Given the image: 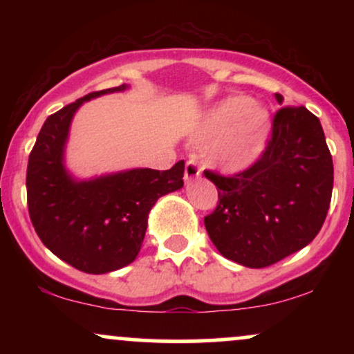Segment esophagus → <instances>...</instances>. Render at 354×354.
Returning a JSON list of instances; mask_svg holds the SVG:
<instances>
[{"label": "esophagus", "instance_id": "esophagus-1", "mask_svg": "<svg viewBox=\"0 0 354 354\" xmlns=\"http://www.w3.org/2000/svg\"><path fill=\"white\" fill-rule=\"evenodd\" d=\"M200 176H201L200 166L194 163V161H188V163H186V168H185V180L189 183V181L198 180Z\"/></svg>", "mask_w": 354, "mask_h": 354}]
</instances>
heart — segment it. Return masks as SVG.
I'll use <instances>...</instances> for the list:
<instances>
[{"label":"heart","instance_id":"heart-1","mask_svg":"<svg viewBox=\"0 0 354 354\" xmlns=\"http://www.w3.org/2000/svg\"><path fill=\"white\" fill-rule=\"evenodd\" d=\"M270 136V113L243 95L228 96L198 121L193 141L205 146L214 168L234 173L246 169L265 151Z\"/></svg>","mask_w":354,"mask_h":354}]
</instances>
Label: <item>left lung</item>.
<instances>
[{
  "label": "left lung",
  "mask_w": 354,
  "mask_h": 354,
  "mask_svg": "<svg viewBox=\"0 0 354 354\" xmlns=\"http://www.w3.org/2000/svg\"><path fill=\"white\" fill-rule=\"evenodd\" d=\"M283 104V96L276 93ZM219 205L205 218L225 258L265 268L303 250L323 226L333 193V160L319 120L304 106L283 108L273 136L251 168L231 178L205 171Z\"/></svg>",
  "instance_id": "left-lung-1"
}]
</instances>
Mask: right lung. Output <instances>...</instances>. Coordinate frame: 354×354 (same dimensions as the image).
I'll return each instance as SVG.
<instances>
[{"label": "right lung", "instance_id": "right-lung-1", "mask_svg": "<svg viewBox=\"0 0 354 354\" xmlns=\"http://www.w3.org/2000/svg\"><path fill=\"white\" fill-rule=\"evenodd\" d=\"M126 89L129 84L89 93L48 116L28 161V208L36 233L53 254L89 274L135 261L149 211L185 185V161L166 171L131 168L91 178L68 169L66 145L76 111L86 101Z\"/></svg>", "mask_w": 354, "mask_h": 354}]
</instances>
